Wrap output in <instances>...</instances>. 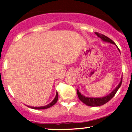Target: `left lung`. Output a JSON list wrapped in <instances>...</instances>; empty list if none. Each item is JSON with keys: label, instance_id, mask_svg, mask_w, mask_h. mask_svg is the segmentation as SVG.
Returning <instances> with one entry per match:
<instances>
[{"label": "left lung", "instance_id": "8db88e82", "mask_svg": "<svg viewBox=\"0 0 132 132\" xmlns=\"http://www.w3.org/2000/svg\"><path fill=\"white\" fill-rule=\"evenodd\" d=\"M95 34L97 35L98 37H99L100 38L102 39L103 41H104V42H109V43H112L113 45H116V43H115L114 42L111 40V39H110L109 37H106V36L104 35L101 34V33H99L97 32H95ZM117 48L120 51V50L119 49L118 47ZM122 79H121L119 85L117 86L116 88L114 90L111 92V93L109 94L106 95L105 97H98V98L97 97L96 98L87 97H85L83 95H82L79 92L78 89L77 90V94H78V97L80 101H81V102H82L84 104H85L86 105L91 106V107H97V106H101V105H104V104H106L107 102H109V101L115 95H116V92H117V90H119L121 84H122Z\"/></svg>", "mask_w": 132, "mask_h": 132}]
</instances>
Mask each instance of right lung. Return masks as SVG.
<instances>
[{"instance_id": "add662e5", "label": "right lung", "mask_w": 132, "mask_h": 132, "mask_svg": "<svg viewBox=\"0 0 132 132\" xmlns=\"http://www.w3.org/2000/svg\"><path fill=\"white\" fill-rule=\"evenodd\" d=\"M57 99H58V93L56 92V95L55 98H54L53 101L51 103H50L49 104H48L47 105L42 106V107H30V106H28V107H29L30 108L34 109H45L50 108V107H52L53 105H54V104L56 103V102L57 101Z\"/></svg>"}]
</instances>
